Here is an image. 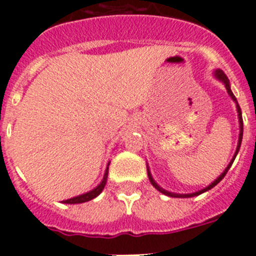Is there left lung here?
I'll list each match as a JSON object with an SVG mask.
<instances>
[{
    "label": "left lung",
    "mask_w": 256,
    "mask_h": 256,
    "mask_svg": "<svg viewBox=\"0 0 256 256\" xmlns=\"http://www.w3.org/2000/svg\"><path fill=\"white\" fill-rule=\"evenodd\" d=\"M214 76H216V79H219V80H220V82H223V83H224V87H226V90H227L228 94H230V98H232V100L234 101V104H236L237 112H238V122H240V136H238V144H237L236 152H234V158H232V160H230V164H228V166H227V168L224 169V172H223V173H222L220 176H219V177L216 178V180H214V182L212 183V184H209V186H208V187H205V188H202V190H201V191L194 192V194H174V192H169V191H166V190L162 188V187H160L159 184H158V183L155 182V180H154V178H152V176H151L150 170H148V180H150L151 184H152V186L155 187V188L158 190V191H160V192H162V194H164V195H166V196H170V198H194V196H198V195H200V194H204V192L209 191V190H212V187H214V186H216V184H218V183L220 182V180H223V178H224V176H226V174H227L228 169L230 168V165L234 164V159H236L237 154H238L240 146H241V142H242V133H244L242 112H241V108H240V105H238V102H237V100H236V97H234V92L230 91V79H228V76H226V74H224V72H223V70H220V69H216V72H214Z\"/></svg>",
    "instance_id": "8db88e82"
}]
</instances>
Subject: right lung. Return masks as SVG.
<instances>
[{
    "instance_id": "add662e5",
    "label": "right lung",
    "mask_w": 256,
    "mask_h": 256,
    "mask_svg": "<svg viewBox=\"0 0 256 256\" xmlns=\"http://www.w3.org/2000/svg\"><path fill=\"white\" fill-rule=\"evenodd\" d=\"M108 164H110V162H108ZM108 166H106V170H105V174H104L102 180H101V183L96 187V188H94L92 191L87 192V194H83V195H79V196H76V198H68V200H64L62 202H64V204H82V202H87V201L92 200V198H97V196L100 195L101 192H102L104 187H105L106 180H108Z\"/></svg>"
}]
</instances>
